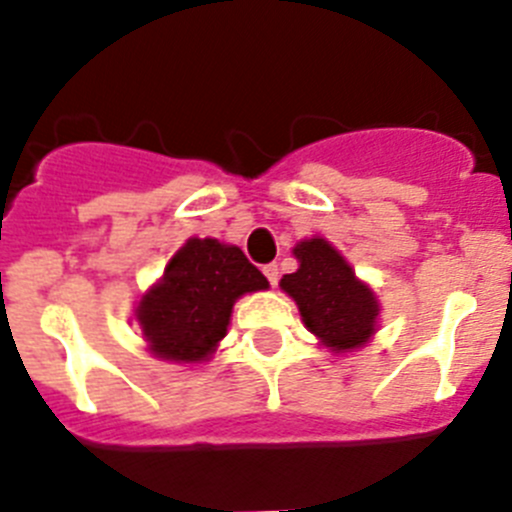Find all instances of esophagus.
Listing matches in <instances>:
<instances>
[{
	"label": "esophagus",
	"instance_id": "obj_1",
	"mask_svg": "<svg viewBox=\"0 0 512 512\" xmlns=\"http://www.w3.org/2000/svg\"><path fill=\"white\" fill-rule=\"evenodd\" d=\"M264 274H266V279H269L271 287H277V282H279V266L277 264L264 266Z\"/></svg>",
	"mask_w": 512,
	"mask_h": 512
}]
</instances>
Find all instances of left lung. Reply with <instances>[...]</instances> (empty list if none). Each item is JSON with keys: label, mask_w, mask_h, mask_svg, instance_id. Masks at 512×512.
I'll return each mask as SVG.
<instances>
[{"label": "left lung", "mask_w": 512, "mask_h": 512, "mask_svg": "<svg viewBox=\"0 0 512 512\" xmlns=\"http://www.w3.org/2000/svg\"><path fill=\"white\" fill-rule=\"evenodd\" d=\"M295 274H284L279 287L295 300L300 318L330 354L359 351L379 330L374 289L356 277L354 266L336 246L312 235L292 248Z\"/></svg>", "instance_id": "1"}]
</instances>
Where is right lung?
<instances>
[{"label":"right lung","mask_w":512,"mask_h":512,"mask_svg":"<svg viewBox=\"0 0 512 512\" xmlns=\"http://www.w3.org/2000/svg\"><path fill=\"white\" fill-rule=\"evenodd\" d=\"M269 282L238 246L217 238H189L158 282L140 295L135 323L156 359L202 364L228 333L233 305Z\"/></svg>","instance_id":"right-lung-1"}]
</instances>
